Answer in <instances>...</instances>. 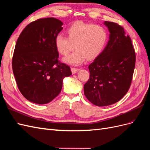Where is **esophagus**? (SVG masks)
Instances as JSON below:
<instances>
[{
  "label": "esophagus",
  "instance_id": "34e87169",
  "mask_svg": "<svg viewBox=\"0 0 150 150\" xmlns=\"http://www.w3.org/2000/svg\"><path fill=\"white\" fill-rule=\"evenodd\" d=\"M79 70H80L79 68H71V72H72L73 74H75V73L77 72Z\"/></svg>",
  "mask_w": 150,
  "mask_h": 150
}]
</instances>
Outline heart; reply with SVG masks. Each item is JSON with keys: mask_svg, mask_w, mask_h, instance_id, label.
Returning <instances> with one entry per match:
<instances>
[{"mask_svg": "<svg viewBox=\"0 0 150 150\" xmlns=\"http://www.w3.org/2000/svg\"><path fill=\"white\" fill-rule=\"evenodd\" d=\"M67 32L68 37L62 34L57 35L54 43L57 51L64 56H67L76 49L64 59L65 62L71 64H80L86 59L96 58L108 41V32L99 25L77 22L71 25Z\"/></svg>", "mask_w": 150, "mask_h": 150, "instance_id": "b5f03b06", "label": "heart"}]
</instances>
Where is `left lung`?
I'll return each mask as SVG.
<instances>
[{
	"label": "left lung",
	"mask_w": 150,
	"mask_h": 150,
	"mask_svg": "<svg viewBox=\"0 0 150 150\" xmlns=\"http://www.w3.org/2000/svg\"><path fill=\"white\" fill-rule=\"evenodd\" d=\"M110 32L103 51L89 64V79L83 87L88 100L97 106L120 101L131 85L136 52L131 38L122 26L105 21Z\"/></svg>",
	"instance_id": "obj_1"
}]
</instances>
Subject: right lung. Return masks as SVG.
<instances>
[{"label": "right lung", "mask_w": 150, "mask_h": 150, "mask_svg": "<svg viewBox=\"0 0 150 150\" xmlns=\"http://www.w3.org/2000/svg\"><path fill=\"white\" fill-rule=\"evenodd\" d=\"M63 23L54 18L30 23L19 36L12 67L19 90L28 101L48 103L61 93L63 78L71 75L70 67L58 60L55 38Z\"/></svg>", "instance_id": "add662e5"}]
</instances>
